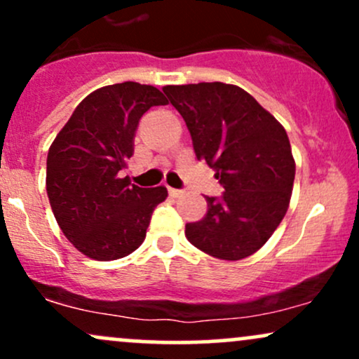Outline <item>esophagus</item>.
Returning <instances> with one entry per match:
<instances>
[{
    "mask_svg": "<svg viewBox=\"0 0 359 359\" xmlns=\"http://www.w3.org/2000/svg\"><path fill=\"white\" fill-rule=\"evenodd\" d=\"M168 194H170L172 197H179L180 194H182V191L180 189H174V187H168Z\"/></svg>",
    "mask_w": 359,
    "mask_h": 359,
    "instance_id": "esophagus-1",
    "label": "esophagus"
}]
</instances>
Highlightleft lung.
Instances as JSON below:
<instances>
[{
  "label": "left lung",
  "instance_id": "1",
  "mask_svg": "<svg viewBox=\"0 0 359 359\" xmlns=\"http://www.w3.org/2000/svg\"><path fill=\"white\" fill-rule=\"evenodd\" d=\"M191 133L197 160L224 189L185 236L214 258L241 259L269 241L285 216L295 179L287 131L245 89L224 82L165 86Z\"/></svg>",
  "mask_w": 359,
  "mask_h": 359
}]
</instances>
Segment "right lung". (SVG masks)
<instances>
[{"instance_id": "1", "label": "right lung", "mask_w": 359, "mask_h": 359, "mask_svg": "<svg viewBox=\"0 0 359 359\" xmlns=\"http://www.w3.org/2000/svg\"><path fill=\"white\" fill-rule=\"evenodd\" d=\"M167 104L154 86H104L84 97L53 140L47 156V194L62 233L100 262L133 253L147 236L151 212L167 189L119 179L135 151V135L151 106Z\"/></svg>"}]
</instances>
